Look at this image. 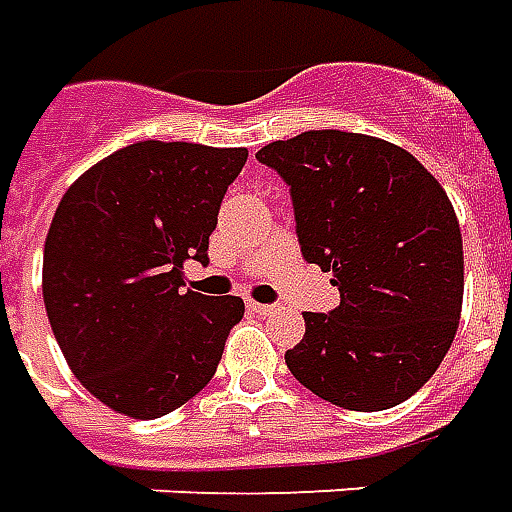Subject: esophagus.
<instances>
[{
    "label": "esophagus",
    "instance_id": "34e87169",
    "mask_svg": "<svg viewBox=\"0 0 512 512\" xmlns=\"http://www.w3.org/2000/svg\"><path fill=\"white\" fill-rule=\"evenodd\" d=\"M248 308L253 311V314H259V317H273V314H278V308L275 306H267V303H253L250 300Z\"/></svg>",
    "mask_w": 512,
    "mask_h": 512
}]
</instances>
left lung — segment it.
Masks as SVG:
<instances>
[{
  "label": "left lung",
  "instance_id": "left-lung-1",
  "mask_svg": "<svg viewBox=\"0 0 512 512\" xmlns=\"http://www.w3.org/2000/svg\"><path fill=\"white\" fill-rule=\"evenodd\" d=\"M256 159L289 184L297 242L342 303L306 311L286 366L347 411H386L433 378L463 306V239L444 187L389 140L320 129Z\"/></svg>",
  "mask_w": 512,
  "mask_h": 512
}]
</instances>
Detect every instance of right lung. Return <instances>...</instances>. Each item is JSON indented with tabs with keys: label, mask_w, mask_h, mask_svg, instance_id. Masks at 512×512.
Returning a JSON list of instances; mask_svg holds the SVG:
<instances>
[{
	"label": "right lung",
	"mask_w": 512,
	"mask_h": 512,
	"mask_svg": "<svg viewBox=\"0 0 512 512\" xmlns=\"http://www.w3.org/2000/svg\"><path fill=\"white\" fill-rule=\"evenodd\" d=\"M245 148L143 140L68 187L43 245V303L71 372L107 408L159 419L215 378L242 297L181 292Z\"/></svg>",
	"instance_id": "right-lung-1"
}]
</instances>
